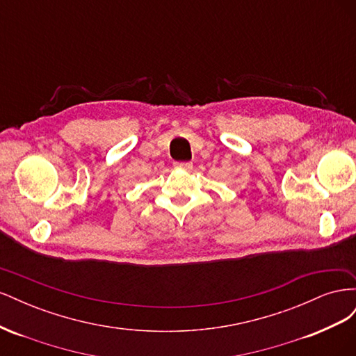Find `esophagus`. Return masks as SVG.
Masks as SVG:
<instances>
[{
	"label": "esophagus",
	"mask_w": 356,
	"mask_h": 356,
	"mask_svg": "<svg viewBox=\"0 0 356 356\" xmlns=\"http://www.w3.org/2000/svg\"><path fill=\"white\" fill-rule=\"evenodd\" d=\"M175 169H184V170H191L193 169V163H190V161H177V163H174Z\"/></svg>",
	"instance_id": "34e87169"
}]
</instances>
